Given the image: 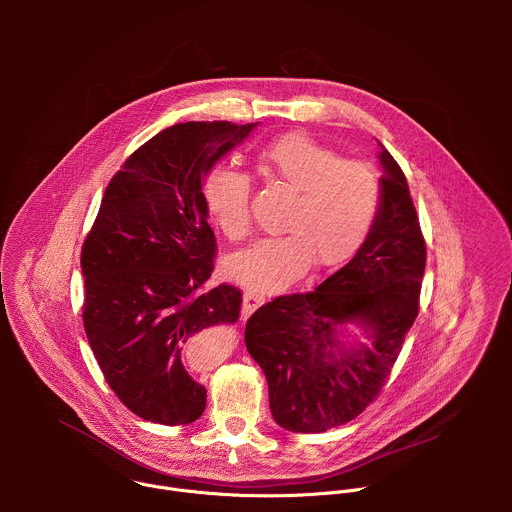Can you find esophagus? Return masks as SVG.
<instances>
[{
    "label": "esophagus",
    "mask_w": 512,
    "mask_h": 512,
    "mask_svg": "<svg viewBox=\"0 0 512 512\" xmlns=\"http://www.w3.org/2000/svg\"><path fill=\"white\" fill-rule=\"evenodd\" d=\"M265 302V298L261 296V294H255V291H251V289H247L245 294H243V308H241V316H243V320H247L261 304Z\"/></svg>",
    "instance_id": "obj_1"
}]
</instances>
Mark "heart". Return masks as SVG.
Listing matches in <instances>:
<instances>
[{
  "instance_id": "1",
  "label": "heart",
  "mask_w": 512,
  "mask_h": 512,
  "mask_svg": "<svg viewBox=\"0 0 512 512\" xmlns=\"http://www.w3.org/2000/svg\"><path fill=\"white\" fill-rule=\"evenodd\" d=\"M267 180L296 192L281 231L289 235L257 241L235 253L227 271L257 291H275L300 279L310 265L330 269L350 261L369 239L381 206V182L364 162L342 160L302 133L271 141L259 156ZM210 221L227 239L251 233V180L247 174L216 166L202 182Z\"/></svg>"
}]
</instances>
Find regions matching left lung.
I'll return each mask as SVG.
<instances>
[{"label":"left lung","mask_w":512,"mask_h":512,"mask_svg":"<svg viewBox=\"0 0 512 512\" xmlns=\"http://www.w3.org/2000/svg\"><path fill=\"white\" fill-rule=\"evenodd\" d=\"M379 145L381 206L360 251L310 294L275 298L247 320V350L287 431L320 433L358 417L381 393L417 318L425 241L407 178ZM350 325L360 343L345 340Z\"/></svg>","instance_id":"left-lung-1"}]
</instances>
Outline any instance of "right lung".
<instances>
[{"label": "right lung", "mask_w": 512, "mask_h": 512, "mask_svg": "<svg viewBox=\"0 0 512 512\" xmlns=\"http://www.w3.org/2000/svg\"><path fill=\"white\" fill-rule=\"evenodd\" d=\"M259 123L188 121L135 150L85 239L83 322L105 381L145 421L186 425L206 389L184 367L194 334L239 320L241 291H202L214 269L202 180Z\"/></svg>", "instance_id": "1"}]
</instances>
